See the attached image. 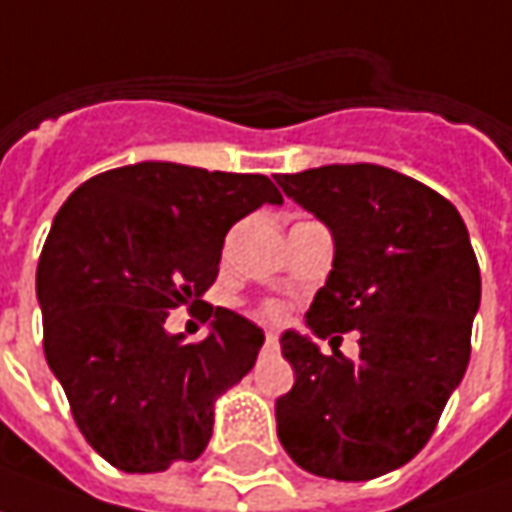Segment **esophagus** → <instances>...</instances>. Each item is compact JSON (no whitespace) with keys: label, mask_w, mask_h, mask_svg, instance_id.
<instances>
[{"label":"esophagus","mask_w":512,"mask_h":512,"mask_svg":"<svg viewBox=\"0 0 512 512\" xmlns=\"http://www.w3.org/2000/svg\"><path fill=\"white\" fill-rule=\"evenodd\" d=\"M280 346V338H277V332H266V349H277Z\"/></svg>","instance_id":"obj_1"}]
</instances>
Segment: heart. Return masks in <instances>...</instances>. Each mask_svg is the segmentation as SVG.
Masks as SVG:
<instances>
[{
	"instance_id": "heart-1",
	"label": "heart",
	"mask_w": 512,
	"mask_h": 512,
	"mask_svg": "<svg viewBox=\"0 0 512 512\" xmlns=\"http://www.w3.org/2000/svg\"><path fill=\"white\" fill-rule=\"evenodd\" d=\"M260 316L271 318V321H280V318L285 316V310H282V305H277V302H266V305L260 307Z\"/></svg>"
}]
</instances>
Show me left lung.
Returning a JSON list of instances; mask_svg holds the SVG:
<instances>
[{"mask_svg": "<svg viewBox=\"0 0 512 512\" xmlns=\"http://www.w3.org/2000/svg\"><path fill=\"white\" fill-rule=\"evenodd\" d=\"M274 180L335 238L307 327L318 338L360 335L357 360L282 335L296 382L277 399V435L316 477L374 480L427 446L466 374L482 291L477 255L457 207L399 171L355 163Z\"/></svg>", "mask_w": 512, "mask_h": 512, "instance_id": "left-lung-1", "label": "left lung"}]
</instances>
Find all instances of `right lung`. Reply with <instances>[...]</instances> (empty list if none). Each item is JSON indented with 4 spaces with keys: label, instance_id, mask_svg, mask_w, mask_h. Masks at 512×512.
I'll return each instance as SVG.
<instances>
[{
    "label": "right lung",
    "instance_id": "add662e5",
    "mask_svg": "<svg viewBox=\"0 0 512 512\" xmlns=\"http://www.w3.org/2000/svg\"><path fill=\"white\" fill-rule=\"evenodd\" d=\"M282 194L263 174L135 163L63 202L38 260L44 355L85 441L130 474L205 452L213 402L255 366L263 330L207 307L210 335L182 343L169 310H194L219 277L235 221Z\"/></svg>",
    "mask_w": 512,
    "mask_h": 512
}]
</instances>
